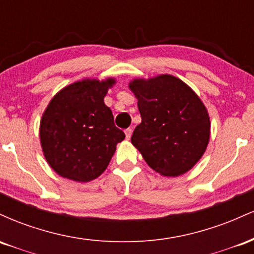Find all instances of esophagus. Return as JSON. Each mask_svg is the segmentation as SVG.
<instances>
[{
    "label": "esophagus",
    "mask_w": 254,
    "mask_h": 254,
    "mask_svg": "<svg viewBox=\"0 0 254 254\" xmlns=\"http://www.w3.org/2000/svg\"><path fill=\"white\" fill-rule=\"evenodd\" d=\"M131 133H132V130L130 129H127L125 130V137H127V139H130V137H131Z\"/></svg>",
    "instance_id": "1"
}]
</instances>
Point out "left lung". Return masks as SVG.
<instances>
[{"mask_svg":"<svg viewBox=\"0 0 254 254\" xmlns=\"http://www.w3.org/2000/svg\"><path fill=\"white\" fill-rule=\"evenodd\" d=\"M129 88L137 98L142 122L131 143L148 166L165 177H178L199 161L210 138V118L199 97L172 75L135 78Z\"/></svg>","mask_w":254,"mask_h":254,"instance_id":"obj_1","label":"left lung"}]
</instances>
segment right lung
Here are the masks:
<instances>
[{"label":"right lung","mask_w":254,"mask_h":254,"mask_svg":"<svg viewBox=\"0 0 254 254\" xmlns=\"http://www.w3.org/2000/svg\"><path fill=\"white\" fill-rule=\"evenodd\" d=\"M115 78H86L51 99L40 121V144L48 164L66 179L87 183L109 166L124 132L104 103Z\"/></svg>","instance_id":"obj_1"}]
</instances>
